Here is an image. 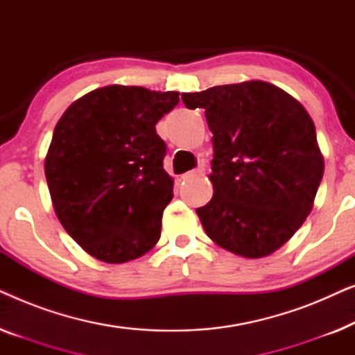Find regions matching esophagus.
I'll return each mask as SVG.
<instances>
[{"mask_svg": "<svg viewBox=\"0 0 355 355\" xmlns=\"http://www.w3.org/2000/svg\"><path fill=\"white\" fill-rule=\"evenodd\" d=\"M203 173H205V169L197 168V169H192V171H187V173L181 174V179H189V178H192V176H202Z\"/></svg>", "mask_w": 355, "mask_h": 355, "instance_id": "esophagus-1", "label": "esophagus"}]
</instances>
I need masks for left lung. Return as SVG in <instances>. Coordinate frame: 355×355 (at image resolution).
Returning a JSON list of instances; mask_svg holds the SVG:
<instances>
[{
  "label": "left lung",
  "instance_id": "left-lung-1",
  "mask_svg": "<svg viewBox=\"0 0 355 355\" xmlns=\"http://www.w3.org/2000/svg\"><path fill=\"white\" fill-rule=\"evenodd\" d=\"M205 110L215 157L211 200L197 215L216 245L245 259L283 247L313 208L324 162L299 100L265 80L182 94Z\"/></svg>",
  "mask_w": 355,
  "mask_h": 355
}]
</instances>
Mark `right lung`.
<instances>
[{"label": "right lung", "instance_id": "1", "mask_svg": "<svg viewBox=\"0 0 355 355\" xmlns=\"http://www.w3.org/2000/svg\"><path fill=\"white\" fill-rule=\"evenodd\" d=\"M179 103V92L100 87L58 121L45 157L53 208L87 254L125 263L157 245L174 179L155 124Z\"/></svg>", "mask_w": 355, "mask_h": 355}]
</instances>
